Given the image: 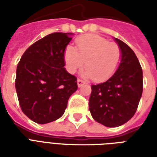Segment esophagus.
Here are the masks:
<instances>
[{
	"instance_id": "obj_1",
	"label": "esophagus",
	"mask_w": 157,
	"mask_h": 157,
	"mask_svg": "<svg viewBox=\"0 0 157 157\" xmlns=\"http://www.w3.org/2000/svg\"><path fill=\"white\" fill-rule=\"evenodd\" d=\"M84 84H86V82H84V81H82L81 79H78V80H77V86H78V87H81V86H82Z\"/></svg>"
}]
</instances>
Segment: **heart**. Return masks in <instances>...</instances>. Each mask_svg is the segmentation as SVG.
<instances>
[{
	"mask_svg": "<svg viewBox=\"0 0 157 157\" xmlns=\"http://www.w3.org/2000/svg\"><path fill=\"white\" fill-rule=\"evenodd\" d=\"M77 50L71 45L64 52L65 66L75 73L85 63L83 75L102 82L112 77L121 61V49L118 44L96 34H86L76 39Z\"/></svg>",
	"mask_w": 157,
	"mask_h": 157,
	"instance_id": "1",
	"label": "heart"
}]
</instances>
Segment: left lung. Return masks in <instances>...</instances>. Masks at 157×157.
Here are the masks:
<instances>
[{"instance_id":"8db88e82","label":"left lung","mask_w":157,"mask_h":157,"mask_svg":"<svg viewBox=\"0 0 157 157\" xmlns=\"http://www.w3.org/2000/svg\"><path fill=\"white\" fill-rule=\"evenodd\" d=\"M121 49V61L112 77L92 86L89 110L94 120L106 127H118L135 115L143 91V73L135 52L114 38Z\"/></svg>"}]
</instances>
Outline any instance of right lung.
<instances>
[{"instance_id": "right-lung-1", "label": "right lung", "mask_w": 157, "mask_h": 157, "mask_svg": "<svg viewBox=\"0 0 157 157\" xmlns=\"http://www.w3.org/2000/svg\"><path fill=\"white\" fill-rule=\"evenodd\" d=\"M71 33H53L33 44L17 67L16 91L27 117L44 124L61 117L77 90L75 75L65 68L64 52Z\"/></svg>"}]
</instances>
